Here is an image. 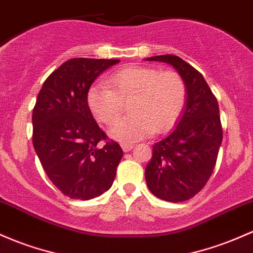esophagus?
Returning a JSON list of instances; mask_svg holds the SVG:
<instances>
[{
    "mask_svg": "<svg viewBox=\"0 0 253 253\" xmlns=\"http://www.w3.org/2000/svg\"><path fill=\"white\" fill-rule=\"evenodd\" d=\"M121 148H122V150H124L125 152H128V151H131V150H132L133 144H131V143H122L121 144Z\"/></svg>",
    "mask_w": 253,
    "mask_h": 253,
    "instance_id": "34e87169",
    "label": "esophagus"
}]
</instances>
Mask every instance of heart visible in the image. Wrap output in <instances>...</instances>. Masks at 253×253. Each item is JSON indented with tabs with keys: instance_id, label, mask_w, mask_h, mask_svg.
<instances>
[{
	"instance_id": "heart-1",
	"label": "heart",
	"mask_w": 253,
	"mask_h": 253,
	"mask_svg": "<svg viewBox=\"0 0 253 253\" xmlns=\"http://www.w3.org/2000/svg\"><path fill=\"white\" fill-rule=\"evenodd\" d=\"M108 86L95 84L86 95V102L96 120L113 124L128 104L126 118L113 125L110 135L129 143L152 132H165L174 126L184 109L186 85L175 72L131 66L115 72L107 80Z\"/></svg>"
}]
</instances>
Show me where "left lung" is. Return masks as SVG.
Segmentation results:
<instances>
[{"label": "left lung", "mask_w": 253, "mask_h": 253, "mask_svg": "<svg viewBox=\"0 0 253 253\" xmlns=\"http://www.w3.org/2000/svg\"><path fill=\"white\" fill-rule=\"evenodd\" d=\"M170 65L186 85V101L176 127L152 146L145 169L150 192L162 201L180 203L196 196L211 176L222 144L217 99L204 77L180 57L145 59Z\"/></svg>", "instance_id": "1"}]
</instances>
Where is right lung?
Wrapping results in <instances>:
<instances>
[{"label": "right lung", "instance_id": "1", "mask_svg": "<svg viewBox=\"0 0 253 253\" xmlns=\"http://www.w3.org/2000/svg\"><path fill=\"white\" fill-rule=\"evenodd\" d=\"M120 60L72 59L44 82L32 113L33 148L51 182L88 201L112 187L122 149L105 141L86 102L92 83Z\"/></svg>", "mask_w": 253, "mask_h": 253}]
</instances>
